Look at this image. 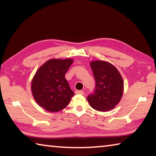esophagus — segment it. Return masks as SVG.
Returning <instances> with one entry per match:
<instances>
[{"mask_svg":"<svg viewBox=\"0 0 156 156\" xmlns=\"http://www.w3.org/2000/svg\"><path fill=\"white\" fill-rule=\"evenodd\" d=\"M76 94H81V95H83V94H84V91H82V90H77V91H76Z\"/></svg>","mask_w":156,"mask_h":156,"instance_id":"1","label":"esophagus"}]
</instances>
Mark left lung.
<instances>
[{"mask_svg":"<svg viewBox=\"0 0 156 156\" xmlns=\"http://www.w3.org/2000/svg\"><path fill=\"white\" fill-rule=\"evenodd\" d=\"M96 81L93 94L87 98L91 107L98 112L114 108L122 98L124 83L122 76L114 66L103 60L90 63Z\"/></svg>","mask_w":156,"mask_h":156,"instance_id":"left-lung-1","label":"left lung"}]
</instances>
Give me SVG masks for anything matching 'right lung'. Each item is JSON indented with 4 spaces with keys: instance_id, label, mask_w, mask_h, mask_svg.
Masks as SVG:
<instances>
[{
    "instance_id": "obj_1",
    "label": "right lung",
    "mask_w": 156,
    "mask_h": 156,
    "mask_svg": "<svg viewBox=\"0 0 156 156\" xmlns=\"http://www.w3.org/2000/svg\"><path fill=\"white\" fill-rule=\"evenodd\" d=\"M73 60L51 59L38 69L31 82L36 102L49 112H58L67 106L74 95L65 78Z\"/></svg>"
}]
</instances>
